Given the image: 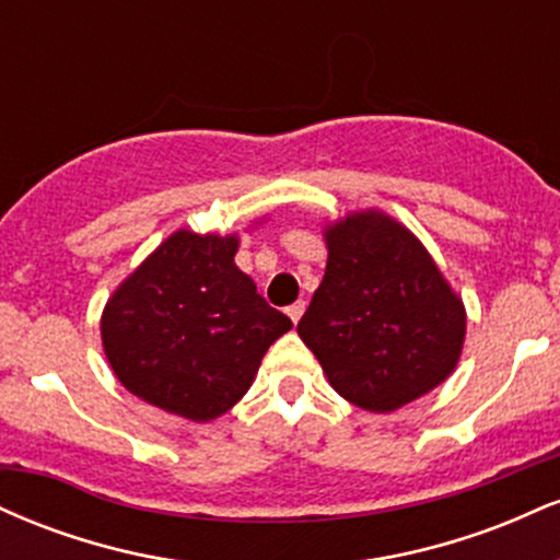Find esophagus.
<instances>
[{"label": "esophagus", "mask_w": 560, "mask_h": 560, "mask_svg": "<svg viewBox=\"0 0 560 560\" xmlns=\"http://www.w3.org/2000/svg\"><path fill=\"white\" fill-rule=\"evenodd\" d=\"M302 313H305V300H298L294 305L287 307V316L292 318V324H298V320L302 318Z\"/></svg>", "instance_id": "obj_1"}]
</instances>
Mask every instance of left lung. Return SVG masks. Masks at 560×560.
<instances>
[{
	"mask_svg": "<svg viewBox=\"0 0 560 560\" xmlns=\"http://www.w3.org/2000/svg\"><path fill=\"white\" fill-rule=\"evenodd\" d=\"M329 260L300 339L345 400L389 413L458 365L466 311L427 247L395 218L363 210L324 231Z\"/></svg>",
	"mask_w": 560,
	"mask_h": 560,
	"instance_id": "left-lung-1",
	"label": "left lung"
}]
</instances>
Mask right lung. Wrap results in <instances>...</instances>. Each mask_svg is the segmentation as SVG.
<instances>
[{
    "mask_svg": "<svg viewBox=\"0 0 560 560\" xmlns=\"http://www.w3.org/2000/svg\"><path fill=\"white\" fill-rule=\"evenodd\" d=\"M240 236L176 231L113 292L102 347L131 395L191 421L234 408L292 320L236 268Z\"/></svg>",
    "mask_w": 560,
    "mask_h": 560,
    "instance_id": "obj_1",
    "label": "right lung"
}]
</instances>
